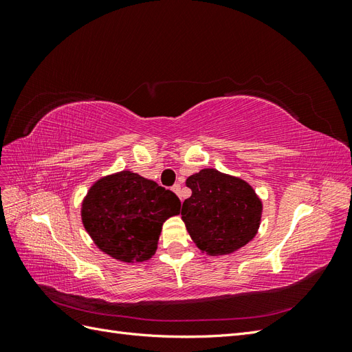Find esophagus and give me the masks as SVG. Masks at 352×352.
Listing matches in <instances>:
<instances>
[{
  "label": "esophagus",
  "instance_id": "obj_1",
  "mask_svg": "<svg viewBox=\"0 0 352 352\" xmlns=\"http://www.w3.org/2000/svg\"><path fill=\"white\" fill-rule=\"evenodd\" d=\"M172 190H173L175 194H177V195H179V194H180V185H179V184L173 185V186H172Z\"/></svg>",
  "mask_w": 352,
  "mask_h": 352
}]
</instances>
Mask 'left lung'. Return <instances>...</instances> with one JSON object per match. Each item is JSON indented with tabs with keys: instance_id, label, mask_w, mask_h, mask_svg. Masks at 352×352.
<instances>
[{
	"instance_id": "left-lung-1",
	"label": "left lung",
	"mask_w": 352,
	"mask_h": 352,
	"mask_svg": "<svg viewBox=\"0 0 352 352\" xmlns=\"http://www.w3.org/2000/svg\"><path fill=\"white\" fill-rule=\"evenodd\" d=\"M192 195L182 206V220L197 247L208 255H226L257 235L263 204L252 186L216 168L186 179Z\"/></svg>"
}]
</instances>
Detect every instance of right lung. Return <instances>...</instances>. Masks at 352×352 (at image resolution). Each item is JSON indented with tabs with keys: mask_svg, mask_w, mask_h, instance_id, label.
<instances>
[{
	"mask_svg": "<svg viewBox=\"0 0 352 352\" xmlns=\"http://www.w3.org/2000/svg\"><path fill=\"white\" fill-rule=\"evenodd\" d=\"M180 211V199L154 180L129 170L104 176L82 202V223L94 243L123 263L155 254L163 223Z\"/></svg>",
	"mask_w": 352,
	"mask_h": 352,
	"instance_id": "obj_1",
	"label": "right lung"
}]
</instances>
